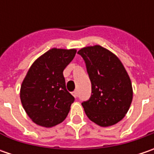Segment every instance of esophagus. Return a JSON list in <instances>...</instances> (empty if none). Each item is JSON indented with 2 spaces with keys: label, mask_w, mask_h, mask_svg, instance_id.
I'll return each instance as SVG.
<instances>
[{
  "label": "esophagus",
  "mask_w": 154,
  "mask_h": 154,
  "mask_svg": "<svg viewBox=\"0 0 154 154\" xmlns=\"http://www.w3.org/2000/svg\"><path fill=\"white\" fill-rule=\"evenodd\" d=\"M72 95L74 96V98H76L77 97H78V92H77V91H74V92H72Z\"/></svg>",
  "instance_id": "1"
}]
</instances>
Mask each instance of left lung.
Instances as JSON below:
<instances>
[{"label":"left lung","mask_w":154,"mask_h":154,"mask_svg":"<svg viewBox=\"0 0 154 154\" xmlns=\"http://www.w3.org/2000/svg\"><path fill=\"white\" fill-rule=\"evenodd\" d=\"M92 83V95L81 103L87 117L101 127L112 126L127 114L133 99L130 78L119 58L100 45L80 49Z\"/></svg>","instance_id":"obj_1"}]
</instances>
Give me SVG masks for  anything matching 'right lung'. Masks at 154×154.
<instances>
[{"instance_id": "right-lung-1", "label": "right lung", "mask_w": 154, "mask_h": 154, "mask_svg": "<svg viewBox=\"0 0 154 154\" xmlns=\"http://www.w3.org/2000/svg\"><path fill=\"white\" fill-rule=\"evenodd\" d=\"M75 49L53 48L33 62L20 87V100L28 116L39 126L51 128L65 120L74 98L67 91L63 70Z\"/></svg>"}]
</instances>
